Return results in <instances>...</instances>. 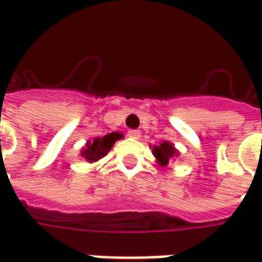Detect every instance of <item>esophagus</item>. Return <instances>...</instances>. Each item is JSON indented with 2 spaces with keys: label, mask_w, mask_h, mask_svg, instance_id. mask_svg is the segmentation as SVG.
<instances>
[{
  "label": "esophagus",
  "mask_w": 262,
  "mask_h": 262,
  "mask_svg": "<svg viewBox=\"0 0 262 262\" xmlns=\"http://www.w3.org/2000/svg\"><path fill=\"white\" fill-rule=\"evenodd\" d=\"M128 137H129V138H134V140H138L141 137V133L138 129H129V131H128Z\"/></svg>",
  "instance_id": "34e87169"
}]
</instances>
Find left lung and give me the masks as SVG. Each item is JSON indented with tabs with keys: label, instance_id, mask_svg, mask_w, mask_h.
I'll use <instances>...</instances> for the list:
<instances>
[{
	"label": "left lung",
	"instance_id": "1",
	"mask_svg": "<svg viewBox=\"0 0 262 262\" xmlns=\"http://www.w3.org/2000/svg\"><path fill=\"white\" fill-rule=\"evenodd\" d=\"M152 154H154V157L157 158L158 164L162 165V166L168 165L173 158L179 155V152L176 151L173 144H170L168 141H164L159 145L154 146L152 148Z\"/></svg>",
	"mask_w": 262,
	"mask_h": 262
}]
</instances>
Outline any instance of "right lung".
Segmentation results:
<instances>
[{
  "instance_id": "1",
  "label": "right lung",
  "mask_w": 262,
  "mask_h": 262,
  "mask_svg": "<svg viewBox=\"0 0 262 262\" xmlns=\"http://www.w3.org/2000/svg\"><path fill=\"white\" fill-rule=\"evenodd\" d=\"M122 138V134H118V133H111V134H107L101 138H94L93 141H87L86 146L83 148V151H80V155L87 162H96L98 159H101L103 157H105L108 151H110L114 142L117 140Z\"/></svg>"
}]
</instances>
